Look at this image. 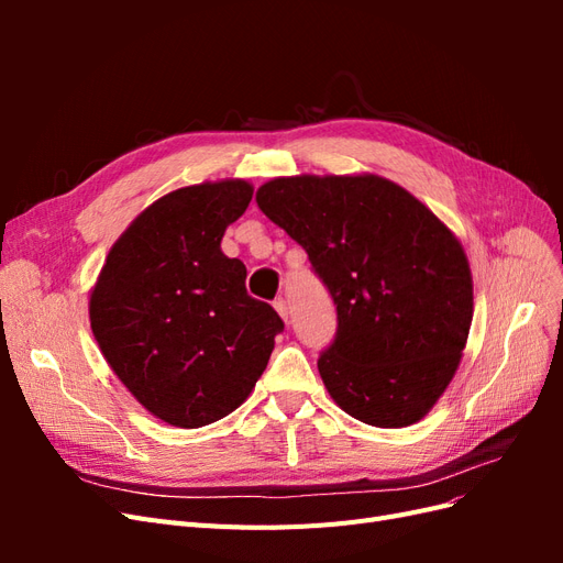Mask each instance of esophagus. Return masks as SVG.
<instances>
[{"label": "esophagus", "mask_w": 563, "mask_h": 563, "mask_svg": "<svg viewBox=\"0 0 563 563\" xmlns=\"http://www.w3.org/2000/svg\"><path fill=\"white\" fill-rule=\"evenodd\" d=\"M275 310L279 312V317H282L284 321L288 319V302H286L284 298H277V300H275Z\"/></svg>", "instance_id": "obj_1"}]
</instances>
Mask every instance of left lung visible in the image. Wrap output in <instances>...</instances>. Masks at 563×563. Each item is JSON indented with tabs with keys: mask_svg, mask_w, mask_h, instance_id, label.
Instances as JSON below:
<instances>
[{
	"mask_svg": "<svg viewBox=\"0 0 563 563\" xmlns=\"http://www.w3.org/2000/svg\"><path fill=\"white\" fill-rule=\"evenodd\" d=\"M327 284L335 340L319 356L331 399L373 428H408L453 380L474 314L463 244L387 178L288 176L255 192Z\"/></svg>",
	"mask_w": 563,
	"mask_h": 563,
	"instance_id": "left-lung-1",
	"label": "left lung"
}]
</instances>
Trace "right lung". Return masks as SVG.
Returning a JSON list of instances; mask_svg holds the SVG:
<instances>
[{
    "label": "right lung",
    "instance_id": "right-lung-1",
    "mask_svg": "<svg viewBox=\"0 0 563 563\" xmlns=\"http://www.w3.org/2000/svg\"><path fill=\"white\" fill-rule=\"evenodd\" d=\"M253 197L246 180L159 197L112 244L89 298L96 343L147 411L195 430L240 408L284 321L246 294V267L220 240Z\"/></svg>",
    "mask_w": 563,
    "mask_h": 563
}]
</instances>
